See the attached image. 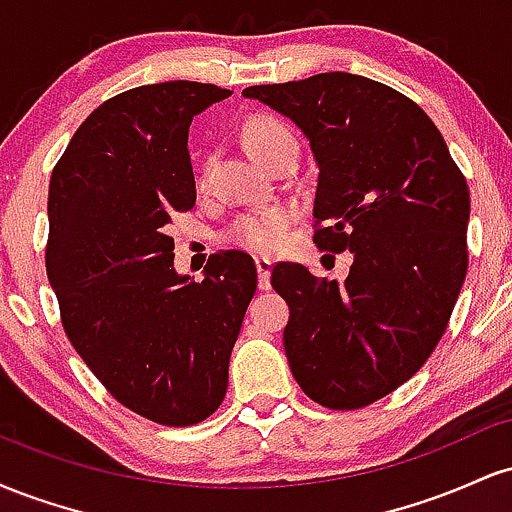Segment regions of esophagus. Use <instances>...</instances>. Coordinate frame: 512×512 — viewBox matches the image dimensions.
<instances>
[{"mask_svg":"<svg viewBox=\"0 0 512 512\" xmlns=\"http://www.w3.org/2000/svg\"><path fill=\"white\" fill-rule=\"evenodd\" d=\"M255 267H257V276H260V289L262 291H269V279H272V262L267 260V257H257L255 260Z\"/></svg>","mask_w":512,"mask_h":512,"instance_id":"1","label":"esophagus"}]
</instances>
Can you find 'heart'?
Wrapping results in <instances>:
<instances>
[{
    "instance_id": "obj_1",
    "label": "heart",
    "mask_w": 512,
    "mask_h": 512,
    "mask_svg": "<svg viewBox=\"0 0 512 512\" xmlns=\"http://www.w3.org/2000/svg\"><path fill=\"white\" fill-rule=\"evenodd\" d=\"M245 144L264 163L281 146L296 144V137H293L291 127L286 122L269 115H260L250 120L248 127H245ZM293 219H296V211L291 207L245 211V214H238L236 219L228 223L223 238L243 250L267 255V252L279 248Z\"/></svg>"
}]
</instances>
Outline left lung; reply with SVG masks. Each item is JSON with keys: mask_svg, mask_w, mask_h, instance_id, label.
I'll return each instance as SVG.
<instances>
[{"mask_svg": "<svg viewBox=\"0 0 512 512\" xmlns=\"http://www.w3.org/2000/svg\"><path fill=\"white\" fill-rule=\"evenodd\" d=\"M308 134L320 168V250L354 252L344 281L296 262L272 269L289 303L286 358L313 402H378L433 354L467 276L469 187L443 134L411 98L358 74L245 88Z\"/></svg>", "mask_w": 512, "mask_h": 512, "instance_id": "left-lung-1", "label": "left lung"}]
</instances>
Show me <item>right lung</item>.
Here are the masks:
<instances>
[{
  "instance_id": "1",
  "label": "right lung",
  "mask_w": 512,
  "mask_h": 512,
  "mask_svg": "<svg viewBox=\"0 0 512 512\" xmlns=\"http://www.w3.org/2000/svg\"><path fill=\"white\" fill-rule=\"evenodd\" d=\"M228 96L199 81L129 88L81 122L52 168L45 267L64 332L122 407L161 426L219 409L257 289L240 250L211 255L202 281L178 276L168 236L195 207L192 117Z\"/></svg>"
}]
</instances>
